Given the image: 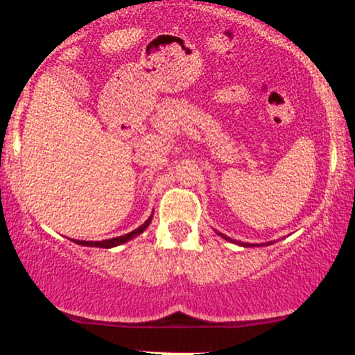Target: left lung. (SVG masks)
<instances>
[{
    "instance_id": "obj_1",
    "label": "left lung",
    "mask_w": 355,
    "mask_h": 355,
    "mask_svg": "<svg viewBox=\"0 0 355 355\" xmlns=\"http://www.w3.org/2000/svg\"><path fill=\"white\" fill-rule=\"evenodd\" d=\"M219 234V232H217ZM222 239H225V240H229V242H232V243H237V245H240V247H263V245H253V243H245V242H239V240H234V239H229V237H225V235H222V234H219ZM272 242H269V243H266V245H271Z\"/></svg>"
}]
</instances>
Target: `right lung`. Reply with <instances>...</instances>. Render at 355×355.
Listing matches in <instances>:
<instances>
[{
    "mask_svg": "<svg viewBox=\"0 0 355 355\" xmlns=\"http://www.w3.org/2000/svg\"><path fill=\"white\" fill-rule=\"evenodd\" d=\"M153 216H154V214H150L149 219L146 220L143 225H139L138 229H135L133 232L125 234V235H120V237L102 240V242H86V240H73V242L78 243V245H83V247H97V248H113V247H118V245H123V243L130 242V240H133L135 237H138L139 234H143L144 230L149 227L150 220H153Z\"/></svg>",
    "mask_w": 355,
    "mask_h": 355,
    "instance_id": "obj_1",
    "label": "right lung"
}]
</instances>
